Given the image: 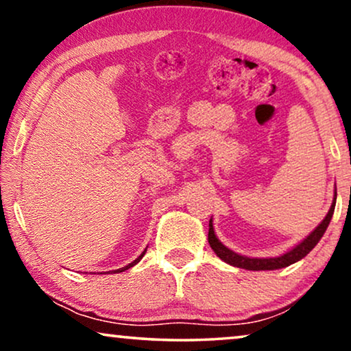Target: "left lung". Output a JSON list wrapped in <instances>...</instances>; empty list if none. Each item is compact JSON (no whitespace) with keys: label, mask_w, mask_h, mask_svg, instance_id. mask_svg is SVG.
I'll return each mask as SVG.
<instances>
[{"label":"left lung","mask_w":351,"mask_h":351,"mask_svg":"<svg viewBox=\"0 0 351 351\" xmlns=\"http://www.w3.org/2000/svg\"><path fill=\"white\" fill-rule=\"evenodd\" d=\"M335 199H337V192L334 194V202L330 205L329 213L326 215V218L322 221L317 229H315L312 234H310L307 239L293 248L288 253L280 256V258H269V259H258V258H246V256H240L230 251L229 248L221 243V241L216 239L215 230H213V223L210 221V230H208V243L211 246V250L218 254L219 259H223L224 263L234 265V267H240V269H246V270H275V269H281V267H288V265L298 263L299 259H302L307 256L310 251H312L319 240H322L323 234L328 229V226L330 223V218L334 215V206H335Z\"/></svg>","instance_id":"obj_1"}]
</instances>
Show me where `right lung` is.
<instances>
[{
    "instance_id": "right-lung-1",
    "label": "right lung",
    "mask_w": 351,
    "mask_h": 351,
    "mask_svg": "<svg viewBox=\"0 0 351 351\" xmlns=\"http://www.w3.org/2000/svg\"><path fill=\"white\" fill-rule=\"evenodd\" d=\"M145 253H146V250H145V251H143V253H141L140 256H138V258H136L135 261H133V263H130V264H128V265H125V267H122V269L112 270V272H111V274H117V272H124V270H127V269H130V267H133V265H135L136 263H140V259L143 258V256H145ZM106 274H110V272H106Z\"/></svg>"
}]
</instances>
